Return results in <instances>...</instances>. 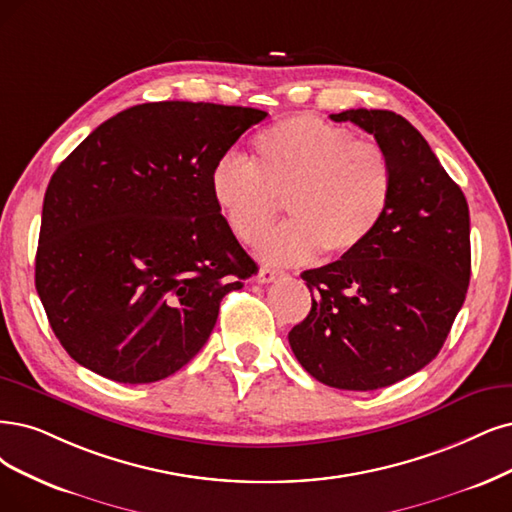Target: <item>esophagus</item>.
<instances>
[{
  "label": "esophagus",
  "instance_id": "1",
  "mask_svg": "<svg viewBox=\"0 0 512 512\" xmlns=\"http://www.w3.org/2000/svg\"><path fill=\"white\" fill-rule=\"evenodd\" d=\"M282 276H285V272H282V270L263 268V270H259V274H257V282H261V285H266V282H274V280H278V278H282Z\"/></svg>",
  "mask_w": 512,
  "mask_h": 512
}]
</instances>
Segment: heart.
<instances>
[{"label":"heart","instance_id":"b5f03b06","mask_svg":"<svg viewBox=\"0 0 512 512\" xmlns=\"http://www.w3.org/2000/svg\"><path fill=\"white\" fill-rule=\"evenodd\" d=\"M394 189L386 149L314 116H293L257 132L251 164L223 158L211 196L246 244L266 234L287 200L291 221L261 242L272 263H304L354 253L384 221Z\"/></svg>","mask_w":512,"mask_h":512}]
</instances>
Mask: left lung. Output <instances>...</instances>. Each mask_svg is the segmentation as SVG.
<instances>
[{"mask_svg":"<svg viewBox=\"0 0 512 512\" xmlns=\"http://www.w3.org/2000/svg\"><path fill=\"white\" fill-rule=\"evenodd\" d=\"M375 137L392 162L390 208L354 253L306 270L312 310L289 331L297 361L339 390L386 388L443 348L470 282V215L460 185L403 116L331 113Z\"/></svg>","mask_w":512,"mask_h":512,"instance_id":"obj_1","label":"left lung"}]
</instances>
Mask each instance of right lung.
<instances>
[{"label":"right lung","instance_id":"add662e5","mask_svg":"<svg viewBox=\"0 0 512 512\" xmlns=\"http://www.w3.org/2000/svg\"><path fill=\"white\" fill-rule=\"evenodd\" d=\"M253 107L160 101L120 111L52 175L35 289L75 363L120 384L177 373L221 299L257 272L211 196Z\"/></svg>","mask_w":512,"mask_h":512}]
</instances>
